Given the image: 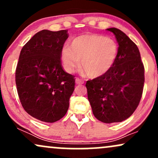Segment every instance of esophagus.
Masks as SVG:
<instances>
[{
	"label": "esophagus",
	"mask_w": 158,
	"mask_h": 158,
	"mask_svg": "<svg viewBox=\"0 0 158 158\" xmlns=\"http://www.w3.org/2000/svg\"><path fill=\"white\" fill-rule=\"evenodd\" d=\"M75 82L77 85H81V84H83V83H84V81H83L81 79H79V78L77 77V78H76Z\"/></svg>",
	"instance_id": "34e87169"
}]
</instances>
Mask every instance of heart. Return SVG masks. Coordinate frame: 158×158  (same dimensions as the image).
Wrapping results in <instances>:
<instances>
[{"mask_svg": "<svg viewBox=\"0 0 158 158\" xmlns=\"http://www.w3.org/2000/svg\"><path fill=\"white\" fill-rule=\"evenodd\" d=\"M118 56V45L114 39L104 35H79L64 47L61 59L66 71L71 73L79 65L88 77L95 79L108 73Z\"/></svg>", "mask_w": 158, "mask_h": 158, "instance_id": "obj_1", "label": "heart"}]
</instances>
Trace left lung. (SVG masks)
<instances>
[{
  "label": "left lung",
  "mask_w": 158,
  "mask_h": 158,
  "mask_svg": "<svg viewBox=\"0 0 158 158\" xmlns=\"http://www.w3.org/2000/svg\"><path fill=\"white\" fill-rule=\"evenodd\" d=\"M113 32L118 43L117 60L108 73L87 81L88 98L94 117L101 122H122L135 112L142 97L144 66L139 49L120 30Z\"/></svg>",
  "instance_id": "1"
}]
</instances>
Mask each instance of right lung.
<instances>
[{
    "label": "right lung",
    "mask_w": 158,
    "mask_h": 158,
    "mask_svg": "<svg viewBox=\"0 0 158 158\" xmlns=\"http://www.w3.org/2000/svg\"><path fill=\"white\" fill-rule=\"evenodd\" d=\"M68 38V30H43L20 53L15 70L20 102L27 113L42 122L55 123L64 117L75 88L74 76L61 65V51Z\"/></svg>",
    "instance_id": "obj_1"
}]
</instances>
